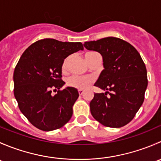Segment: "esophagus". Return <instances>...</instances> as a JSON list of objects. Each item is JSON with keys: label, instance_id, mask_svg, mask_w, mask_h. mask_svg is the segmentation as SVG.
Returning <instances> with one entry per match:
<instances>
[{"label": "esophagus", "instance_id": "esophagus-1", "mask_svg": "<svg viewBox=\"0 0 161 161\" xmlns=\"http://www.w3.org/2000/svg\"><path fill=\"white\" fill-rule=\"evenodd\" d=\"M83 92H84V90H79V95H82V94H83Z\"/></svg>", "mask_w": 161, "mask_h": 161}]
</instances>
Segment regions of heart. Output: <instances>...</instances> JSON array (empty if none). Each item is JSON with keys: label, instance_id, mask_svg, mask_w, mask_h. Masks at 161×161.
<instances>
[{"label": "heart", "instance_id": "obj_1", "mask_svg": "<svg viewBox=\"0 0 161 161\" xmlns=\"http://www.w3.org/2000/svg\"><path fill=\"white\" fill-rule=\"evenodd\" d=\"M99 54L95 51H89L85 54V58L87 62L90 63V60L96 55ZM69 58H67L64 61L62 64V70H66L69 62ZM67 85L72 88L77 89V90H85L89 86L91 83L93 82V79L92 77H82L79 75H71L67 79Z\"/></svg>", "mask_w": 161, "mask_h": 161}]
</instances>
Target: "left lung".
<instances>
[{
    "mask_svg": "<svg viewBox=\"0 0 161 161\" xmlns=\"http://www.w3.org/2000/svg\"><path fill=\"white\" fill-rule=\"evenodd\" d=\"M84 47L102 55L104 68L94 86L106 92L94 93L91 114L106 127L125 126L142 106L148 85L140 54L132 45L116 37L85 42Z\"/></svg>",
    "mask_w": 161,
    "mask_h": 161,
    "instance_id": "left-lung-1",
    "label": "left lung"
}]
</instances>
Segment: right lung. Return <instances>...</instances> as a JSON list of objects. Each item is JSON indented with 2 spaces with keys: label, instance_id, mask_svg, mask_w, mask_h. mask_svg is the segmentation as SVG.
<instances>
[{
  "label": "right lung",
  "instance_id": "right-lung-1",
  "mask_svg": "<svg viewBox=\"0 0 161 161\" xmlns=\"http://www.w3.org/2000/svg\"><path fill=\"white\" fill-rule=\"evenodd\" d=\"M83 50L80 42L43 39L31 44L21 56L14 71V95L21 112L40 130L63 127L72 116V106L79 92L72 87L60 90L64 59Z\"/></svg>",
  "mask_w": 161,
  "mask_h": 161
}]
</instances>
